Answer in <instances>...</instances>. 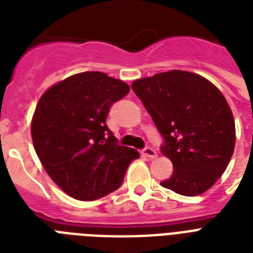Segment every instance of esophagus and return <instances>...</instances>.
Wrapping results in <instances>:
<instances>
[{
    "instance_id": "obj_1",
    "label": "esophagus",
    "mask_w": 253,
    "mask_h": 253,
    "mask_svg": "<svg viewBox=\"0 0 253 253\" xmlns=\"http://www.w3.org/2000/svg\"><path fill=\"white\" fill-rule=\"evenodd\" d=\"M142 154L148 159H155L158 156V152H156L154 148H151V147H146V148L142 151Z\"/></svg>"
}]
</instances>
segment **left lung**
Returning <instances> with one entry per match:
<instances>
[{"mask_svg": "<svg viewBox=\"0 0 253 253\" xmlns=\"http://www.w3.org/2000/svg\"><path fill=\"white\" fill-rule=\"evenodd\" d=\"M132 90L162 135V154L173 164L172 176L160 185L186 197L211 188L235 146L234 117L219 89L196 73L169 71L134 81Z\"/></svg>", "mask_w": 253, "mask_h": 253, "instance_id": "8db88e82", "label": "left lung"}]
</instances>
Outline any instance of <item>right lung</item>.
Returning a JSON list of instances; mask_svg holds the SVG:
<instances>
[{
  "mask_svg": "<svg viewBox=\"0 0 253 253\" xmlns=\"http://www.w3.org/2000/svg\"><path fill=\"white\" fill-rule=\"evenodd\" d=\"M130 91L102 72H83L53 85L35 109L31 135L49 177L75 200L93 201L122 185L136 150L118 144L106 118Z\"/></svg>",
  "mask_w": 253,
  "mask_h": 253,
  "instance_id": "add662e5",
  "label": "right lung"
}]
</instances>
